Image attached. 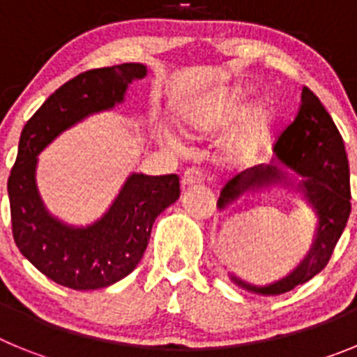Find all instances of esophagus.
<instances>
[{
  "instance_id": "1",
  "label": "esophagus",
  "mask_w": 357,
  "mask_h": 357,
  "mask_svg": "<svg viewBox=\"0 0 357 357\" xmlns=\"http://www.w3.org/2000/svg\"><path fill=\"white\" fill-rule=\"evenodd\" d=\"M202 181H204V173L200 168H188L182 173V185L198 184Z\"/></svg>"
}]
</instances>
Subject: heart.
Returning <instances> with one entry per match:
<instances>
[{"label":"heart","mask_w":357,"mask_h":357,"mask_svg":"<svg viewBox=\"0 0 357 357\" xmlns=\"http://www.w3.org/2000/svg\"><path fill=\"white\" fill-rule=\"evenodd\" d=\"M245 94H247V89H243V87H234V89H227L223 93L214 94L204 105L198 107L193 114H189L188 123L191 127L200 128V130L220 127L238 110ZM272 103L268 100H257L239 112L234 128H232L230 141L236 148L255 146L268 132V128L272 125Z\"/></svg>","instance_id":"1"}]
</instances>
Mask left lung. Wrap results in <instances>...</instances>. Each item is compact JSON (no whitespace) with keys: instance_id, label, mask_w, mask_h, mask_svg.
Returning a JSON list of instances; mask_svg holds the SVG:
<instances>
[{"instance_id":"left-lung-1","label":"left lung","mask_w":357,"mask_h":357,"mask_svg":"<svg viewBox=\"0 0 357 357\" xmlns=\"http://www.w3.org/2000/svg\"><path fill=\"white\" fill-rule=\"evenodd\" d=\"M273 151L284 166L304 176L298 188L302 189L305 200L317 211L318 229L313 248L305 255V259L282 280L259 288L232 277L241 288L263 295L286 293L320 273L329 263L351 214V176L342 134L317 94L305 85L302 87L298 112L288 127L280 132ZM280 175L282 173L275 166L261 164L232 176L223 185L218 207L223 209L247 189L280 181Z\"/></svg>"}]
</instances>
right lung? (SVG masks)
I'll return each instance as SVG.
<instances>
[{
	"label": "right lung",
	"instance_id": "obj_1",
	"mask_svg": "<svg viewBox=\"0 0 357 357\" xmlns=\"http://www.w3.org/2000/svg\"><path fill=\"white\" fill-rule=\"evenodd\" d=\"M143 64L89 69L66 82L24 125L8 176L12 234L21 254L40 273L71 289L114 284L137 266L155 218L181 197L176 175L128 176L109 213L85 229L50 216L36 188L37 155L56 135L119 103L128 84L143 78Z\"/></svg>",
	"mask_w": 357,
	"mask_h": 357
}]
</instances>
